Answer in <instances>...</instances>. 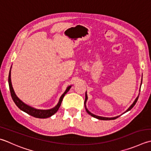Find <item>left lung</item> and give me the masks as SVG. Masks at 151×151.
Instances as JSON below:
<instances>
[{
    "label": "left lung",
    "mask_w": 151,
    "mask_h": 151,
    "mask_svg": "<svg viewBox=\"0 0 151 151\" xmlns=\"http://www.w3.org/2000/svg\"><path fill=\"white\" fill-rule=\"evenodd\" d=\"M141 84H142V80H141ZM138 98H139V96L137 97V98L135 99V101H134V103H132V105L130 106V107H129L128 109H127V110L126 111V112H124V113H126V112L129 111V110H131V109H132L133 107H134V105H135V103H137V99H138ZM87 99H88V96H87L86 92V95H85V101H84V106H85V108H86V111L87 113H88V114H89L90 115H91V116H93V117H94V118H96V119H99V120H114V119H117V118L119 117V116H115V117H113V118H107V117H103V116H97V115H95V114H92L91 113H90V112L88 110L87 108H86V103Z\"/></svg>",
    "instance_id": "8db88e82"
}]
</instances>
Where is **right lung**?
Here are the masks:
<instances>
[{
  "label": "right lung",
  "mask_w": 151,
  "mask_h": 151,
  "mask_svg": "<svg viewBox=\"0 0 151 151\" xmlns=\"http://www.w3.org/2000/svg\"><path fill=\"white\" fill-rule=\"evenodd\" d=\"M10 76H11V68H10V73H9V76H8V84H9V88H10L12 98L15 104L17 105V107H18L20 110L23 111V112H25V113H27L29 115H31L32 116L35 117V118H38V119H46V118L50 117L51 116H52L53 114H54L56 112L58 111L59 108H60V105L61 104L62 100H63V98L64 97L65 95L68 91H69L70 88H71V86H68L67 88L65 91L62 94L60 100H59L58 105H56L55 107H54V108H52L51 109H48V110H41V109H37L31 107V106L27 105L17 97L16 93L14 92L12 85Z\"/></svg>",
  "instance_id": "obj_1"
}]
</instances>
